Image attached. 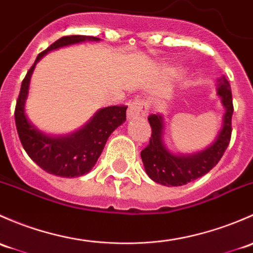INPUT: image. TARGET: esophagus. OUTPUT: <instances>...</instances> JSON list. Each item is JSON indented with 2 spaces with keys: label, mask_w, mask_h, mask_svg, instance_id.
<instances>
[{
  "label": "esophagus",
  "mask_w": 253,
  "mask_h": 253,
  "mask_svg": "<svg viewBox=\"0 0 253 253\" xmlns=\"http://www.w3.org/2000/svg\"><path fill=\"white\" fill-rule=\"evenodd\" d=\"M148 112V103L147 101L142 98H135L131 101L127 108V118H137V117H144Z\"/></svg>",
  "instance_id": "34e87169"
}]
</instances>
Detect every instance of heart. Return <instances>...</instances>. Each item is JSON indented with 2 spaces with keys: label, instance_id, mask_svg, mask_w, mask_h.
Listing matches in <instances>:
<instances>
[{
  "label": "heart",
  "instance_id": "1",
  "mask_svg": "<svg viewBox=\"0 0 253 253\" xmlns=\"http://www.w3.org/2000/svg\"><path fill=\"white\" fill-rule=\"evenodd\" d=\"M169 72H170V73H174V72H175V70H174L173 68H170V69H169Z\"/></svg>",
  "mask_w": 253,
  "mask_h": 253
}]
</instances>
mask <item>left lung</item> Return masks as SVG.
Masks as SVG:
<instances>
[{
	"mask_svg": "<svg viewBox=\"0 0 253 253\" xmlns=\"http://www.w3.org/2000/svg\"><path fill=\"white\" fill-rule=\"evenodd\" d=\"M218 95L222 97L225 108L223 127L217 140L211 147L192 156L171 155L162 141L163 118L161 114H150L148 122L151 126L150 142L141 151V160L145 170L153 181L166 186H181L190 181L201 178L213 167L217 166L223 157L231 139V117L234 106L230 84L225 77L218 80Z\"/></svg>",
	"mask_w": 253,
	"mask_h": 253,
	"instance_id": "1",
	"label": "left lung"
}]
</instances>
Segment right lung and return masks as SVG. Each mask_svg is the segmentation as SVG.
I'll list each match as a JSON object with an SVG mask.
<instances>
[{"label":"right lung","instance_id":"right-lung-1","mask_svg":"<svg viewBox=\"0 0 253 253\" xmlns=\"http://www.w3.org/2000/svg\"><path fill=\"white\" fill-rule=\"evenodd\" d=\"M86 40L98 41L100 39L85 35L63 36L54 41L45 51L39 53L35 63L23 79L15 105V126L25 152L41 169L63 178H75L88 173L97 162L109 135L126 119L127 106L121 105L102 108L83 129L66 137H51L43 135L28 121L24 112V103L29 90L31 73L35 68L36 62L48 51Z\"/></svg>","mask_w":253,"mask_h":253}]
</instances>
